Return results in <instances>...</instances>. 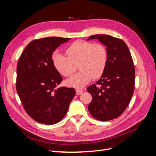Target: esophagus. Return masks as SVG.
I'll return each mask as SVG.
<instances>
[{
	"instance_id": "esophagus-1",
	"label": "esophagus",
	"mask_w": 156,
	"mask_h": 156,
	"mask_svg": "<svg viewBox=\"0 0 156 156\" xmlns=\"http://www.w3.org/2000/svg\"><path fill=\"white\" fill-rule=\"evenodd\" d=\"M83 92H84L83 89H80V88L76 89V94H77V95H80V94H81Z\"/></svg>"
}]
</instances>
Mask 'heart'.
<instances>
[{"label": "heart", "instance_id": "1", "mask_svg": "<svg viewBox=\"0 0 156 156\" xmlns=\"http://www.w3.org/2000/svg\"><path fill=\"white\" fill-rule=\"evenodd\" d=\"M66 52L68 56L55 53L53 61L56 70L64 77L71 76L78 65L80 72L68 80V85L82 88L90 82L92 77L100 78L104 73L108 52L103 44L76 41L68 47Z\"/></svg>", "mask_w": 156, "mask_h": 156}]
</instances>
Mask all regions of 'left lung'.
<instances>
[{
	"label": "left lung",
	"instance_id": "obj_1",
	"mask_svg": "<svg viewBox=\"0 0 156 156\" xmlns=\"http://www.w3.org/2000/svg\"><path fill=\"white\" fill-rule=\"evenodd\" d=\"M92 39L107 47L108 60L100 79L87 87L92 97L88 108L96 119L108 121L120 116L129 105L135 88V66L122 40L105 34L91 36L87 40Z\"/></svg>",
	"mask_w": 156,
	"mask_h": 156
}]
</instances>
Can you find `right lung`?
<instances>
[{
    "mask_svg": "<svg viewBox=\"0 0 156 156\" xmlns=\"http://www.w3.org/2000/svg\"><path fill=\"white\" fill-rule=\"evenodd\" d=\"M69 38L48 37L27 45L18 61L16 90L25 111L41 124L53 125L64 117L75 95L73 88H56L62 77L54 66L55 50Z\"/></svg>",
    "mask_w": 156,
    "mask_h": 156,
    "instance_id": "1",
    "label": "right lung"
}]
</instances>
